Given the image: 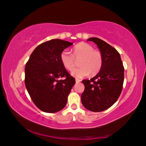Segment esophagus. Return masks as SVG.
<instances>
[{
  "label": "esophagus",
  "mask_w": 146,
  "mask_h": 146,
  "mask_svg": "<svg viewBox=\"0 0 146 146\" xmlns=\"http://www.w3.org/2000/svg\"><path fill=\"white\" fill-rule=\"evenodd\" d=\"M80 81H81V80L78 79V78H76V83H78V82H80Z\"/></svg>",
  "instance_id": "34e87169"
}]
</instances>
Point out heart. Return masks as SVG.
Here are the masks:
<instances>
[{"label":"heart","mask_w":146,"mask_h":146,"mask_svg":"<svg viewBox=\"0 0 146 146\" xmlns=\"http://www.w3.org/2000/svg\"><path fill=\"white\" fill-rule=\"evenodd\" d=\"M80 58L79 65L81 68L72 71V75L76 78H82L88 75H96L102 67L103 56L101 52L94 50L90 44L80 42L74 46L72 55L68 50H64L60 54L62 66L68 71H72L75 66V59Z\"/></svg>","instance_id":"1"}]
</instances>
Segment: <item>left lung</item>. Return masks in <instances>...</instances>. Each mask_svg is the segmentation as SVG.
<instances>
[{
	"mask_svg": "<svg viewBox=\"0 0 146 146\" xmlns=\"http://www.w3.org/2000/svg\"><path fill=\"white\" fill-rule=\"evenodd\" d=\"M94 41L103 56V65L96 77L83 80L84 91L81 95L83 106L92 112H101L116 102L121 94L124 80V67L119 53L109 44L98 38Z\"/></svg>",
	"mask_w": 146,
	"mask_h": 146,
	"instance_id": "obj_1",
	"label": "left lung"
}]
</instances>
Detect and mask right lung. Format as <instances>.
Returning <instances> with one entry per match:
<instances>
[{
    "label": "right lung",
    "mask_w": 146,
    "mask_h": 146,
    "mask_svg": "<svg viewBox=\"0 0 146 146\" xmlns=\"http://www.w3.org/2000/svg\"><path fill=\"white\" fill-rule=\"evenodd\" d=\"M72 43L54 39L39 45L25 66V83L39 109L54 113L63 109L75 78L62 66L60 54Z\"/></svg>",
    "instance_id": "add662e5"
}]
</instances>
